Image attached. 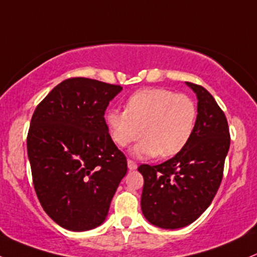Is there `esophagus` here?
Segmentation results:
<instances>
[{
	"label": "esophagus",
	"mask_w": 257,
	"mask_h": 257,
	"mask_svg": "<svg viewBox=\"0 0 257 257\" xmlns=\"http://www.w3.org/2000/svg\"><path fill=\"white\" fill-rule=\"evenodd\" d=\"M137 167H138L137 162H134V161H132V160H128V168H129V170H137Z\"/></svg>",
	"instance_id": "1"
}]
</instances>
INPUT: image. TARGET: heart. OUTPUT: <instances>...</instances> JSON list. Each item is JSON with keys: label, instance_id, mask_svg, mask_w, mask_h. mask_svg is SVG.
<instances>
[{"label": "heart", "instance_id": "obj_1", "mask_svg": "<svg viewBox=\"0 0 257 257\" xmlns=\"http://www.w3.org/2000/svg\"><path fill=\"white\" fill-rule=\"evenodd\" d=\"M196 115L195 103L187 95L156 87L134 92L126 101L125 111L109 109L106 123L119 148H125L143 134L145 139L134 149V154L167 159L179 154L189 143Z\"/></svg>", "mask_w": 257, "mask_h": 257}]
</instances>
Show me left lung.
<instances>
[{
  "instance_id": "1",
  "label": "left lung",
  "mask_w": 257,
  "mask_h": 257,
  "mask_svg": "<svg viewBox=\"0 0 257 257\" xmlns=\"http://www.w3.org/2000/svg\"><path fill=\"white\" fill-rule=\"evenodd\" d=\"M187 84L197 96V117L190 140L166 162L138 168L144 177V216L166 229L193 223L210 206L223 178L230 144L227 118L212 95L201 85Z\"/></svg>"
}]
</instances>
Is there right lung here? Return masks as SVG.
<instances>
[{
  "instance_id": "obj_1",
  "label": "right lung",
  "mask_w": 257,
  "mask_h": 257,
  "mask_svg": "<svg viewBox=\"0 0 257 257\" xmlns=\"http://www.w3.org/2000/svg\"><path fill=\"white\" fill-rule=\"evenodd\" d=\"M122 86L69 78L34 111L27 138L33 184L42 208L66 229L106 219L126 159L112 142L105 112Z\"/></svg>"
}]
</instances>
